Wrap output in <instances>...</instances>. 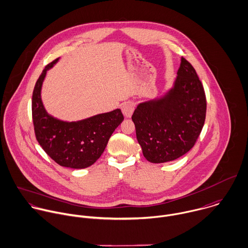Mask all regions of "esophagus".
Listing matches in <instances>:
<instances>
[{"label":"esophagus","instance_id":"1","mask_svg":"<svg viewBox=\"0 0 248 248\" xmlns=\"http://www.w3.org/2000/svg\"><path fill=\"white\" fill-rule=\"evenodd\" d=\"M121 109H122V112L124 114V116L126 118H130L135 110V106L132 104V103H124L122 106H121Z\"/></svg>","mask_w":248,"mask_h":248}]
</instances>
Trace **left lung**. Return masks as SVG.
Returning a JSON list of instances; mask_svg holds the SVG:
<instances>
[{
  "label": "left lung",
  "instance_id": "obj_1",
  "mask_svg": "<svg viewBox=\"0 0 248 248\" xmlns=\"http://www.w3.org/2000/svg\"><path fill=\"white\" fill-rule=\"evenodd\" d=\"M206 108L202 83L182 58L173 87L161 98L139 104L132 115L145 159L162 164L187 153L202 131Z\"/></svg>",
  "mask_w": 248,
  "mask_h": 248
}]
</instances>
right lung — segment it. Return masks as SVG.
<instances>
[{"label": "right lung", "mask_w": 248, "mask_h": 248, "mask_svg": "<svg viewBox=\"0 0 248 248\" xmlns=\"http://www.w3.org/2000/svg\"><path fill=\"white\" fill-rule=\"evenodd\" d=\"M49 63L35 83L31 111L36 140L57 164L81 169L93 165L103 154L114 130L123 121L119 108L80 121L67 122L50 115L41 100V87L47 71L58 62Z\"/></svg>", "instance_id": "right-lung-1"}]
</instances>
